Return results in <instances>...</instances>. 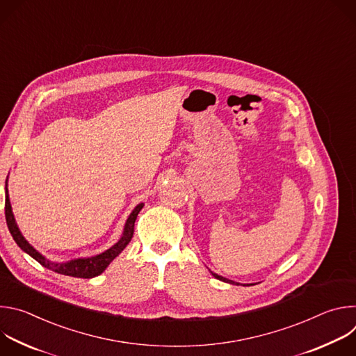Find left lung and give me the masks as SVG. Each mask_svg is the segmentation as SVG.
<instances>
[{
	"mask_svg": "<svg viewBox=\"0 0 356 356\" xmlns=\"http://www.w3.org/2000/svg\"><path fill=\"white\" fill-rule=\"evenodd\" d=\"M213 276H214L216 279H220V280H222V282H227V283L235 284V282H232V280H228V279H225V277H222V276H218V275H216V273H213Z\"/></svg>",
	"mask_w": 356,
	"mask_h": 356,
	"instance_id": "1",
	"label": "left lung"
}]
</instances>
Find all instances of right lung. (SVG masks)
<instances>
[{
	"instance_id": "right-lung-1",
	"label": "right lung",
	"mask_w": 356,
	"mask_h": 356,
	"mask_svg": "<svg viewBox=\"0 0 356 356\" xmlns=\"http://www.w3.org/2000/svg\"><path fill=\"white\" fill-rule=\"evenodd\" d=\"M143 204H138L135 207V210L131 213V216L127 220L125 228H124V234L121 236V239L108 250L99 253L97 257L92 258H84V259H74L66 264H54L49 262L47 259H44L40 253L33 249L29 242L22 236V234L19 232L15 220H14V214L11 210V204H10V197H8V188H7V183H6V220H7V225L8 229L14 238V241L18 243V246L25 250L28 255H31L35 261H38L42 266H44L49 270H54L56 273L60 275H66V276H72V277H81V279H91L95 277L98 275L103 273L106 270V268L120 255V253L124 250V248L129 243L132 235H134V225H135V220L139 214V211L142 210Z\"/></svg>"
}]
</instances>
